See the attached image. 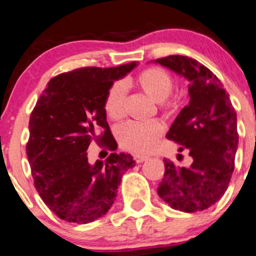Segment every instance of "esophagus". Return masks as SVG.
<instances>
[{
    "label": "esophagus",
    "instance_id": "1",
    "mask_svg": "<svg viewBox=\"0 0 256 256\" xmlns=\"http://www.w3.org/2000/svg\"><path fill=\"white\" fill-rule=\"evenodd\" d=\"M147 156H142V154H135L134 156V160H136V163H142L144 162V160H147Z\"/></svg>",
    "mask_w": 256,
    "mask_h": 256
}]
</instances>
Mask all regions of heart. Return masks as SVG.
<instances>
[{
  "instance_id": "obj_1",
  "label": "heart",
  "mask_w": 256,
  "mask_h": 256,
  "mask_svg": "<svg viewBox=\"0 0 256 256\" xmlns=\"http://www.w3.org/2000/svg\"><path fill=\"white\" fill-rule=\"evenodd\" d=\"M137 82L142 90L158 102L166 112H173L176 99L170 96L174 78L162 67H150L140 72ZM104 110L110 119L119 120L126 112V86L118 80L109 87L104 98ZM164 132V124L160 119L130 120L118 128V138L124 148L136 153H146L153 150Z\"/></svg>"
}]
</instances>
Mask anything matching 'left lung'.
Masks as SVG:
<instances>
[{"instance_id": "obj_1", "label": "left lung", "mask_w": 256, "mask_h": 256, "mask_svg": "<svg viewBox=\"0 0 256 256\" xmlns=\"http://www.w3.org/2000/svg\"><path fill=\"white\" fill-rule=\"evenodd\" d=\"M154 61L189 80V104L166 138L182 144L180 150H189L192 158L188 166L164 160L166 172L157 192L172 208L202 211L222 198L234 170L239 138L236 110L222 82L202 64L180 55Z\"/></svg>"}]
</instances>
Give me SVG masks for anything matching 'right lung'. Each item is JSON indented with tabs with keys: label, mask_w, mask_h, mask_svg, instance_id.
<instances>
[{
	"label": "right lung",
	"mask_w": 256,
	"mask_h": 256,
	"mask_svg": "<svg viewBox=\"0 0 256 256\" xmlns=\"http://www.w3.org/2000/svg\"><path fill=\"white\" fill-rule=\"evenodd\" d=\"M135 62L118 67H80L48 82L29 119L26 156L34 186L61 220L90 223L114 204L124 172L135 160L128 153H110L106 160L88 162L90 144L116 150L104 110L114 80Z\"/></svg>",
	"instance_id": "add662e5"
}]
</instances>
